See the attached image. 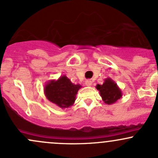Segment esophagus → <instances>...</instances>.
Here are the masks:
<instances>
[{
	"mask_svg": "<svg viewBox=\"0 0 158 158\" xmlns=\"http://www.w3.org/2000/svg\"><path fill=\"white\" fill-rule=\"evenodd\" d=\"M92 81H90V80H87L85 82V84L86 86H87V87H90V86L92 85Z\"/></svg>",
	"mask_w": 158,
	"mask_h": 158,
	"instance_id": "1",
	"label": "esophagus"
}]
</instances>
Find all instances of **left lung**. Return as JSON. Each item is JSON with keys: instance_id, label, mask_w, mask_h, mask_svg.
I'll return each mask as SVG.
<instances>
[{"instance_id": "left-lung-1", "label": "left lung", "mask_w": 158, "mask_h": 158, "mask_svg": "<svg viewBox=\"0 0 158 158\" xmlns=\"http://www.w3.org/2000/svg\"><path fill=\"white\" fill-rule=\"evenodd\" d=\"M96 88L100 91V94L104 103L108 105L115 103L123 96L122 90L116 83L110 77L104 80L103 84H97Z\"/></svg>"}]
</instances>
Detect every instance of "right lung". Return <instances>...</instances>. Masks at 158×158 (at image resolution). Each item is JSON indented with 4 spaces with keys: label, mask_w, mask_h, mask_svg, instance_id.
<instances>
[{
    "label": "right lung",
    "mask_w": 158,
    "mask_h": 158,
    "mask_svg": "<svg viewBox=\"0 0 158 158\" xmlns=\"http://www.w3.org/2000/svg\"><path fill=\"white\" fill-rule=\"evenodd\" d=\"M81 87L80 84H73L66 75H62L58 80L48 81L44 87V94L50 102L65 109L72 106Z\"/></svg>",
    "instance_id": "add662e5"
}]
</instances>
